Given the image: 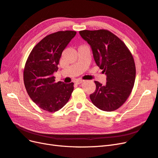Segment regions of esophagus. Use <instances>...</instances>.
<instances>
[{
    "mask_svg": "<svg viewBox=\"0 0 158 158\" xmlns=\"http://www.w3.org/2000/svg\"><path fill=\"white\" fill-rule=\"evenodd\" d=\"M84 82V80H76V81H75V83H76V84H80L83 83Z\"/></svg>",
    "mask_w": 158,
    "mask_h": 158,
    "instance_id": "obj_1",
    "label": "esophagus"
}]
</instances>
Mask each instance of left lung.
I'll return each instance as SVG.
<instances>
[{"instance_id": "left-lung-1", "label": "left lung", "mask_w": 158, "mask_h": 158, "mask_svg": "<svg viewBox=\"0 0 158 158\" xmlns=\"http://www.w3.org/2000/svg\"><path fill=\"white\" fill-rule=\"evenodd\" d=\"M79 33L92 48L95 63L107 76L105 85L95 81L96 89L89 95L91 101L103 111H114L127 101L134 87L133 56L125 43L107 30H82Z\"/></svg>"}]
</instances>
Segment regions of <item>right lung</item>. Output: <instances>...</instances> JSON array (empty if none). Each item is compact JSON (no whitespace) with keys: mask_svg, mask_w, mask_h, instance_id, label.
<instances>
[{"mask_svg":"<svg viewBox=\"0 0 158 158\" xmlns=\"http://www.w3.org/2000/svg\"><path fill=\"white\" fill-rule=\"evenodd\" d=\"M75 31H60L45 37L33 47L23 70V82L32 101L41 109L55 112L68 102L74 83L55 82L53 73L63 50L76 35Z\"/></svg>","mask_w":158,"mask_h":158,"instance_id":"obj_1","label":"right lung"}]
</instances>
